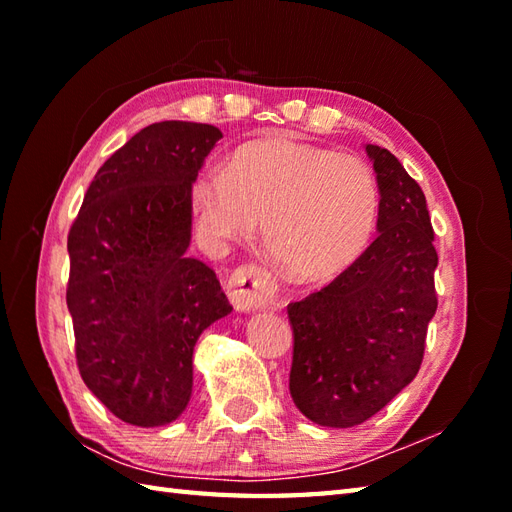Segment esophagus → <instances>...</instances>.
Segmentation results:
<instances>
[{"instance_id": "esophagus-1", "label": "esophagus", "mask_w": 512, "mask_h": 512, "mask_svg": "<svg viewBox=\"0 0 512 512\" xmlns=\"http://www.w3.org/2000/svg\"><path fill=\"white\" fill-rule=\"evenodd\" d=\"M228 297L235 310H262L270 308L277 301V284L266 268L259 264H244L228 277Z\"/></svg>"}]
</instances>
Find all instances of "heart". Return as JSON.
<instances>
[{
  "instance_id": "heart-1",
  "label": "heart",
  "mask_w": 512,
  "mask_h": 512,
  "mask_svg": "<svg viewBox=\"0 0 512 512\" xmlns=\"http://www.w3.org/2000/svg\"><path fill=\"white\" fill-rule=\"evenodd\" d=\"M378 202V182L365 160L286 134L237 147L226 169L204 167L189 187L206 242L246 237L264 217L270 257L303 281L332 279L361 257Z\"/></svg>"
}]
</instances>
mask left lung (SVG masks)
Returning a JSON list of instances; mask_svg holds the SVG:
<instances>
[{
  "mask_svg": "<svg viewBox=\"0 0 512 512\" xmlns=\"http://www.w3.org/2000/svg\"><path fill=\"white\" fill-rule=\"evenodd\" d=\"M380 191L378 235L319 292L288 306L290 396L321 427L372 418L416 378L438 310L427 200L391 151L365 145Z\"/></svg>",
  "mask_w": 512,
  "mask_h": 512,
  "instance_id": "obj_1",
  "label": "left lung"
}]
</instances>
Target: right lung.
<instances>
[{"instance_id":"add662e5","label":"right lung","mask_w":512,"mask_h":512,"mask_svg":"<svg viewBox=\"0 0 512 512\" xmlns=\"http://www.w3.org/2000/svg\"><path fill=\"white\" fill-rule=\"evenodd\" d=\"M222 132L162 121L96 171L68 233L76 365L116 418L162 427L187 409L198 336L233 310L187 255L189 187Z\"/></svg>"}]
</instances>
